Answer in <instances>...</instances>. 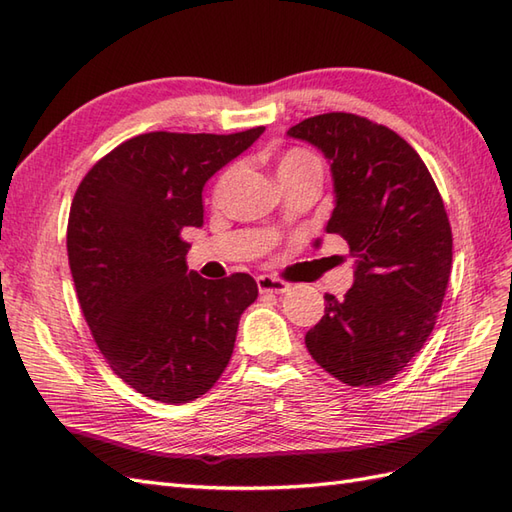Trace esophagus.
<instances>
[{
	"instance_id": "obj_1",
	"label": "esophagus",
	"mask_w": 512,
	"mask_h": 512,
	"mask_svg": "<svg viewBox=\"0 0 512 512\" xmlns=\"http://www.w3.org/2000/svg\"><path fill=\"white\" fill-rule=\"evenodd\" d=\"M256 284H258L260 293H284V291H289V284H286L280 278H273V276H258Z\"/></svg>"
}]
</instances>
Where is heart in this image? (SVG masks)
Returning a JSON list of instances; mask_svg holds the SVG:
<instances>
[{
  "instance_id": "heart-1",
  "label": "heart",
  "mask_w": 512,
  "mask_h": 512,
  "mask_svg": "<svg viewBox=\"0 0 512 512\" xmlns=\"http://www.w3.org/2000/svg\"><path fill=\"white\" fill-rule=\"evenodd\" d=\"M236 171H239V165H228L226 169L219 173V178L213 184V202L215 204H221L223 199H226V195L230 191V184L236 176ZM276 173H278V180L282 184H289V182H295V180H306V178L321 180L323 162L313 152V149L289 147L280 154L278 165H276Z\"/></svg>"
}]
</instances>
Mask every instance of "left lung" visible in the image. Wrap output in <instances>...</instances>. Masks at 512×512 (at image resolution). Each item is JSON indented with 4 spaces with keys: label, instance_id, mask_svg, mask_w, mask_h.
Here are the masks:
<instances>
[{
    "label": "left lung",
    "instance_id": "1",
    "mask_svg": "<svg viewBox=\"0 0 512 512\" xmlns=\"http://www.w3.org/2000/svg\"><path fill=\"white\" fill-rule=\"evenodd\" d=\"M289 136L330 160L328 232L350 245L356 280L306 332L317 365L350 386L395 378L434 330L452 271V228L426 162L400 134L352 112L315 115Z\"/></svg>",
    "mask_w": 512,
    "mask_h": 512
}]
</instances>
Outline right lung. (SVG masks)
<instances>
[{
    "label": "right lung",
    "mask_w": 512,
    "mask_h": 512,
    "mask_svg": "<svg viewBox=\"0 0 512 512\" xmlns=\"http://www.w3.org/2000/svg\"><path fill=\"white\" fill-rule=\"evenodd\" d=\"M263 130L139 134L99 158L73 197L67 254L82 315L108 367L149 400L213 389L258 297L249 273H186L182 230L202 226L206 180Z\"/></svg>",
    "instance_id": "obj_1"
}]
</instances>
